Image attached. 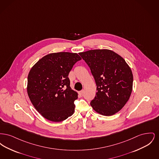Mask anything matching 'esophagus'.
I'll return each mask as SVG.
<instances>
[{
  "instance_id": "1",
  "label": "esophagus",
  "mask_w": 159,
  "mask_h": 159,
  "mask_svg": "<svg viewBox=\"0 0 159 159\" xmlns=\"http://www.w3.org/2000/svg\"><path fill=\"white\" fill-rule=\"evenodd\" d=\"M83 90H82V91H79V95H83Z\"/></svg>"
}]
</instances>
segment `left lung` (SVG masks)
Returning a JSON list of instances; mask_svg holds the SVG:
<instances>
[{
  "label": "left lung",
  "instance_id": "8db88e82",
  "mask_svg": "<svg viewBox=\"0 0 159 159\" xmlns=\"http://www.w3.org/2000/svg\"><path fill=\"white\" fill-rule=\"evenodd\" d=\"M79 55L91 69L97 84L91 106L98 113L109 116L128 102L133 87L132 70L119 54L109 49H94Z\"/></svg>",
  "mask_w": 159,
  "mask_h": 159
}]
</instances>
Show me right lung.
<instances>
[{"mask_svg":"<svg viewBox=\"0 0 159 159\" xmlns=\"http://www.w3.org/2000/svg\"><path fill=\"white\" fill-rule=\"evenodd\" d=\"M76 53L48 54L32 67L27 78V91L36 110L50 121L60 122L75 112L77 93L70 86L68 74L76 62Z\"/></svg>","mask_w":159,"mask_h":159,"instance_id":"add662e5","label":"right lung"}]
</instances>
